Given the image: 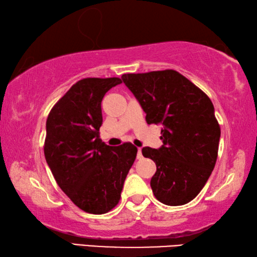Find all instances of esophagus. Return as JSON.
<instances>
[{"mask_svg": "<svg viewBox=\"0 0 257 257\" xmlns=\"http://www.w3.org/2000/svg\"><path fill=\"white\" fill-rule=\"evenodd\" d=\"M142 158H143V155H142V149H141V147H139V149L137 150V159L141 160Z\"/></svg>", "mask_w": 257, "mask_h": 257, "instance_id": "obj_1", "label": "esophagus"}]
</instances>
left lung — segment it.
<instances>
[{
	"label": "left lung",
	"instance_id": "8db88e82",
	"mask_svg": "<svg viewBox=\"0 0 257 257\" xmlns=\"http://www.w3.org/2000/svg\"><path fill=\"white\" fill-rule=\"evenodd\" d=\"M121 78L146 113V122L162 124L163 145L142 150L156 164L154 196L170 206L189 203L205 186L217 158L221 130L211 99L176 70Z\"/></svg>",
	"mask_w": 257,
	"mask_h": 257
}]
</instances>
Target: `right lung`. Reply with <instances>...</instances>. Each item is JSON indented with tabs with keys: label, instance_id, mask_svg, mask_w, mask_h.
I'll list each match as a JSON object with an SVG mask.
<instances>
[{
	"label": "right lung",
	"instance_id": "obj_1",
	"mask_svg": "<svg viewBox=\"0 0 257 257\" xmlns=\"http://www.w3.org/2000/svg\"><path fill=\"white\" fill-rule=\"evenodd\" d=\"M120 78H85L52 107L46 120L44 154L63 193L92 214L111 211L137 155L132 143L112 147L99 138L101 103Z\"/></svg>",
	"mask_w": 257,
	"mask_h": 257
}]
</instances>
